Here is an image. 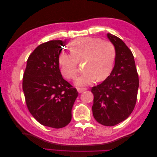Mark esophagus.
<instances>
[{
	"label": "esophagus",
	"mask_w": 157,
	"mask_h": 157,
	"mask_svg": "<svg viewBox=\"0 0 157 157\" xmlns=\"http://www.w3.org/2000/svg\"><path fill=\"white\" fill-rule=\"evenodd\" d=\"M86 90H87L86 88H77V91L78 93H82Z\"/></svg>",
	"instance_id": "34e87169"
}]
</instances>
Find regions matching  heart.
Instances as JSON below:
<instances>
[{
    "mask_svg": "<svg viewBox=\"0 0 157 157\" xmlns=\"http://www.w3.org/2000/svg\"><path fill=\"white\" fill-rule=\"evenodd\" d=\"M71 53L61 52L58 58L60 72L67 79H75L79 61H84L85 71L76 80L78 86H87L106 78L115 63L116 51L111 42L99 38H78L69 44Z\"/></svg>",
    "mask_w": 157,
    "mask_h": 157,
    "instance_id": "heart-1",
    "label": "heart"
}]
</instances>
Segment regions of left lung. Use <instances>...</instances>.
Segmentation results:
<instances>
[{
    "label": "left lung",
    "mask_w": 157,
    "mask_h": 157,
    "mask_svg": "<svg viewBox=\"0 0 157 157\" xmlns=\"http://www.w3.org/2000/svg\"><path fill=\"white\" fill-rule=\"evenodd\" d=\"M107 37L115 48V63L110 75L92 88V108L98 122L113 126L126 120L134 109L139 78L131 50L118 37L110 33Z\"/></svg>",
    "instance_id": "1"
}]
</instances>
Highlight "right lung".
I'll return each instance as SVG.
<instances>
[{"label": "right lung", "instance_id": "obj_1", "mask_svg": "<svg viewBox=\"0 0 157 157\" xmlns=\"http://www.w3.org/2000/svg\"><path fill=\"white\" fill-rule=\"evenodd\" d=\"M65 46L60 40L40 44L28 58L22 87L27 107L42 125L54 128L67 126L78 96L77 89L62 77L58 58Z\"/></svg>", "mask_w": 157, "mask_h": 157}]
</instances>
